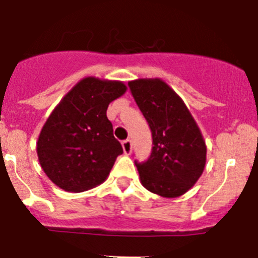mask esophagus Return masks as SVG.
I'll use <instances>...</instances> for the list:
<instances>
[{"label":"esophagus","mask_w":258,"mask_h":258,"mask_svg":"<svg viewBox=\"0 0 258 258\" xmlns=\"http://www.w3.org/2000/svg\"><path fill=\"white\" fill-rule=\"evenodd\" d=\"M132 147H133V145H132V141H131V140L122 141V149H124L125 154H126V155H131Z\"/></svg>","instance_id":"esophagus-1"}]
</instances>
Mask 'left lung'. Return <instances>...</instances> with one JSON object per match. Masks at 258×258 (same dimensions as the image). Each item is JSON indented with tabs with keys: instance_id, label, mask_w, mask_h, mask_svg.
Segmentation results:
<instances>
[{
	"instance_id": "8db88e82",
	"label": "left lung",
	"mask_w": 258,
	"mask_h": 258,
	"mask_svg": "<svg viewBox=\"0 0 258 258\" xmlns=\"http://www.w3.org/2000/svg\"><path fill=\"white\" fill-rule=\"evenodd\" d=\"M132 95L152 133V151L136 161L143 187L163 198L187 192L200 178L207 160L202 132L179 95L160 79L129 81Z\"/></svg>"
}]
</instances>
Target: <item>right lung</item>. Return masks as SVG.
Listing matches in <instances>:
<instances>
[{"label":"right lung","instance_id":"add662e5","mask_svg":"<svg viewBox=\"0 0 258 258\" xmlns=\"http://www.w3.org/2000/svg\"><path fill=\"white\" fill-rule=\"evenodd\" d=\"M125 92L121 81L85 77L54 108L38 136L37 155L58 187L83 192L106 181L122 154L107 108Z\"/></svg>","mask_w":258,"mask_h":258}]
</instances>
